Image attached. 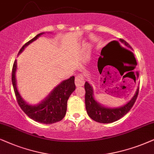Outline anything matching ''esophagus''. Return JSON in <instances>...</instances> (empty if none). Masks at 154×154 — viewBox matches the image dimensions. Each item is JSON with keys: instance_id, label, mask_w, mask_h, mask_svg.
<instances>
[{"instance_id": "esophagus-1", "label": "esophagus", "mask_w": 154, "mask_h": 154, "mask_svg": "<svg viewBox=\"0 0 154 154\" xmlns=\"http://www.w3.org/2000/svg\"><path fill=\"white\" fill-rule=\"evenodd\" d=\"M75 85L76 87H79V86H82L84 84H85V79H84V77L82 75H78L77 77H75Z\"/></svg>"}]
</instances>
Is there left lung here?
Returning <instances> with one entry per match:
<instances>
[{
    "label": "left lung",
    "mask_w": 154,
    "mask_h": 154,
    "mask_svg": "<svg viewBox=\"0 0 154 154\" xmlns=\"http://www.w3.org/2000/svg\"><path fill=\"white\" fill-rule=\"evenodd\" d=\"M119 41H120V42H115L116 46L130 52V51L126 50L125 48L132 49V47L123 39L120 38ZM122 45H123L125 48L122 47ZM85 89L86 91L85 106L87 113L92 120H94L96 122H101V123H110V122H116L128 113L129 110L134 105L139 93L138 87L136 90L134 95L125 105L120 106V107H107V106L102 105L99 102L96 101L94 94L93 87L88 82H85Z\"/></svg>",
    "instance_id": "obj_1"
}]
</instances>
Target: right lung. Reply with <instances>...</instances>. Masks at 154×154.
Wrapping results in <instances>:
<instances>
[{"instance_id": "right-lung-1", "label": "right lung", "mask_w": 154, "mask_h": 154, "mask_svg": "<svg viewBox=\"0 0 154 154\" xmlns=\"http://www.w3.org/2000/svg\"><path fill=\"white\" fill-rule=\"evenodd\" d=\"M44 34H45L44 32L40 33L35 37L26 43L20 49L18 55L20 54L28 45L37 39ZM17 68V60H16L14 63L13 72H12V82H13L17 103L22 110L31 119L40 123L50 125L60 121L66 114L67 100L71 94L75 90V77L72 76L69 79L62 81L42 101L35 105H32L24 101L18 91L17 79H16Z\"/></svg>"}]
</instances>
